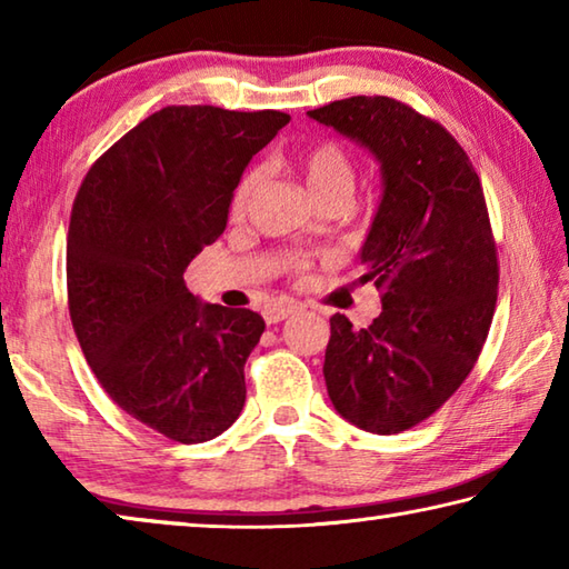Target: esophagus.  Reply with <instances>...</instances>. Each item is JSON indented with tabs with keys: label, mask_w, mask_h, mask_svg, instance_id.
<instances>
[{
	"label": "esophagus",
	"mask_w": 569,
	"mask_h": 569,
	"mask_svg": "<svg viewBox=\"0 0 569 569\" xmlns=\"http://www.w3.org/2000/svg\"><path fill=\"white\" fill-rule=\"evenodd\" d=\"M298 311V306L293 303H276V306H268L266 308V323H278V321H286L288 316H293Z\"/></svg>",
	"instance_id": "34e87169"
}]
</instances>
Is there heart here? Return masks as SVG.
I'll return each mask as SVG.
<instances>
[{
  "instance_id": "1",
  "label": "heart",
  "mask_w": 569,
  "mask_h": 569,
  "mask_svg": "<svg viewBox=\"0 0 569 569\" xmlns=\"http://www.w3.org/2000/svg\"><path fill=\"white\" fill-rule=\"evenodd\" d=\"M296 166L301 170L311 196L319 203H329V200H343L349 203L356 188V162L351 152L346 150L341 142L336 140H316L308 146L301 156L296 158ZM258 188V172L250 170L238 180V186L230 196V218L240 220L248 213L250 198ZM313 261L308 256H291L288 258V271L293 276H303L311 271Z\"/></svg>"
}]
</instances>
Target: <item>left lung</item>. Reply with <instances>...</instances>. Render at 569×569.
<instances>
[{
    "label": "left lung",
    "instance_id": "left-lung-1",
    "mask_svg": "<svg viewBox=\"0 0 569 569\" xmlns=\"http://www.w3.org/2000/svg\"><path fill=\"white\" fill-rule=\"evenodd\" d=\"M381 162L383 198L361 248V283L383 311L366 329L331 319L323 377L336 411L401 435L455 393L481 353L499 286L481 180L445 124L383 94L308 110Z\"/></svg>",
    "mask_w": 569,
    "mask_h": 569
}]
</instances>
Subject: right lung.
<instances>
[{"label": "right lung", "mask_w": 569, "mask_h": 569, "mask_svg": "<svg viewBox=\"0 0 569 569\" xmlns=\"http://www.w3.org/2000/svg\"><path fill=\"white\" fill-rule=\"evenodd\" d=\"M291 120L170 104L92 162L67 230V306L84 359L132 419L180 445L216 439L246 403L266 321L198 303L182 273L228 223L258 150Z\"/></svg>", "instance_id": "1"}]
</instances>
